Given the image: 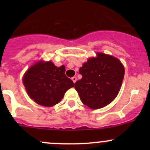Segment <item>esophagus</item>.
<instances>
[{
	"mask_svg": "<svg viewBox=\"0 0 150 150\" xmlns=\"http://www.w3.org/2000/svg\"><path fill=\"white\" fill-rule=\"evenodd\" d=\"M72 81H73L74 83H75L77 81V78H76V77H72Z\"/></svg>",
	"mask_w": 150,
	"mask_h": 150,
	"instance_id": "obj_1",
	"label": "esophagus"
}]
</instances>
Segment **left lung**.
Wrapping results in <instances>:
<instances>
[{"label":"left lung","instance_id":"left-lung-1","mask_svg":"<svg viewBox=\"0 0 150 150\" xmlns=\"http://www.w3.org/2000/svg\"><path fill=\"white\" fill-rule=\"evenodd\" d=\"M96 55L80 68L82 78L75 83L81 102L93 110L102 108L115 99L125 74L118 59L103 53Z\"/></svg>","mask_w":150,"mask_h":150}]
</instances>
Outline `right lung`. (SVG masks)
<instances>
[{
  "instance_id": "1",
  "label": "right lung",
  "mask_w": 150,
  "mask_h": 150,
  "mask_svg": "<svg viewBox=\"0 0 150 150\" xmlns=\"http://www.w3.org/2000/svg\"><path fill=\"white\" fill-rule=\"evenodd\" d=\"M23 83L30 99L44 107L58 104L74 86L65 75V67H57L50 61H40L30 67L24 75Z\"/></svg>"
}]
</instances>
